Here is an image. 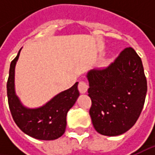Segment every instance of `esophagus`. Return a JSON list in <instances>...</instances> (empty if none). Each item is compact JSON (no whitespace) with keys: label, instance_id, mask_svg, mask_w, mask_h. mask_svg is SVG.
<instances>
[{"label":"esophagus","instance_id":"1","mask_svg":"<svg viewBox=\"0 0 155 155\" xmlns=\"http://www.w3.org/2000/svg\"><path fill=\"white\" fill-rule=\"evenodd\" d=\"M89 85L85 81H80L78 84V91L80 93H85L88 91Z\"/></svg>","mask_w":155,"mask_h":155}]
</instances>
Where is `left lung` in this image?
Here are the masks:
<instances>
[{
  "instance_id": "obj_1",
  "label": "left lung",
  "mask_w": 155,
  "mask_h": 155,
  "mask_svg": "<svg viewBox=\"0 0 155 155\" xmlns=\"http://www.w3.org/2000/svg\"><path fill=\"white\" fill-rule=\"evenodd\" d=\"M91 99L90 116L99 134L116 136L127 132L139 118L147 85L141 59L127 47L108 67L87 73Z\"/></svg>"
}]
</instances>
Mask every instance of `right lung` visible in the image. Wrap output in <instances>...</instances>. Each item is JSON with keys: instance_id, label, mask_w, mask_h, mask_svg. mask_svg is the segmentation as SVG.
Returning <instances> with one entry per match:
<instances>
[{"instance_id": "right-lung-1", "label": "right lung", "mask_w": 155, "mask_h": 155, "mask_svg": "<svg viewBox=\"0 0 155 155\" xmlns=\"http://www.w3.org/2000/svg\"><path fill=\"white\" fill-rule=\"evenodd\" d=\"M21 50L10 64L7 83L8 105L17 126L35 139L51 140L62 136L66 128V115L79 96L77 82L70 89L56 95L45 105L29 109L21 104L15 90V69Z\"/></svg>"}]
</instances>
